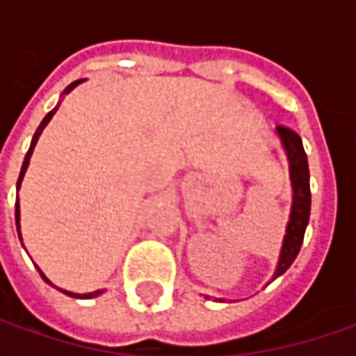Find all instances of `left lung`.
<instances>
[{"instance_id":"8db88e82","label":"left lung","mask_w":356,"mask_h":356,"mask_svg":"<svg viewBox=\"0 0 356 356\" xmlns=\"http://www.w3.org/2000/svg\"><path fill=\"white\" fill-rule=\"evenodd\" d=\"M281 146L287 154L289 162V178H291V190H293V202H291V213L285 229V238L281 245L280 261L275 267V273L271 281L283 275L289 266L295 261L297 253L301 250L305 227L309 224V213H311V188H309V164L305 148L301 143V136L295 130L287 127H277Z\"/></svg>"}]
</instances>
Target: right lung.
Returning <instances> with one entry per match:
<instances>
[{"instance_id":"right-lung-1","label":"right lung","mask_w":356,"mask_h":356,"mask_svg":"<svg viewBox=\"0 0 356 356\" xmlns=\"http://www.w3.org/2000/svg\"><path fill=\"white\" fill-rule=\"evenodd\" d=\"M79 83H83V79H79V81H75V83H71V85H69L67 89L63 90V95H69V92L75 89ZM57 108H59V104H57V106H55V108H53L51 113H47V117L41 120L39 129L35 130L33 140H31V146H29V150H27V154H25V160H23V166H21L19 180H17V190L21 188V180H23V176H25V172H27V166H29V158H31V154H33L35 144H37V140H39V136H41L43 129H45V127L49 124V120H51V118H53V115L57 113ZM15 226H17V234H19V239H21V232H19V198L15 200ZM21 241H23V239H21ZM37 269H39V267H37ZM39 273H41V277L47 281L49 285H53V283H51V281L45 277V273H43L41 269H39ZM53 287H55V285H53ZM57 289H59V287H57ZM59 291H63L65 295H69V297H75V299H90V297H99L101 293H104V289H97V291H92V293H71V291H65V289H59Z\"/></svg>"}]
</instances>
